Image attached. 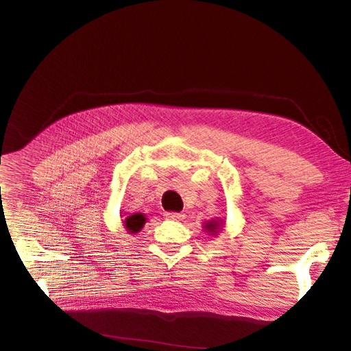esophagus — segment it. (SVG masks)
<instances>
[{
	"instance_id": "obj_1",
	"label": "esophagus",
	"mask_w": 351,
	"mask_h": 351,
	"mask_svg": "<svg viewBox=\"0 0 351 351\" xmlns=\"http://www.w3.org/2000/svg\"><path fill=\"white\" fill-rule=\"evenodd\" d=\"M164 217H166L167 220L180 221V220H184V214H181V213H166V214H164Z\"/></svg>"
}]
</instances>
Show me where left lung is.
Segmentation results:
<instances>
[{"mask_svg":"<svg viewBox=\"0 0 351 351\" xmlns=\"http://www.w3.org/2000/svg\"><path fill=\"white\" fill-rule=\"evenodd\" d=\"M223 223H225L223 220H211V221L204 223L205 232H208L210 235H217L223 228Z\"/></svg>","mask_w":351,"mask_h":351,"instance_id":"8db88e82","label":"left lung"}]
</instances>
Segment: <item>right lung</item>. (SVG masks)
<instances>
[{"mask_svg":"<svg viewBox=\"0 0 351 351\" xmlns=\"http://www.w3.org/2000/svg\"><path fill=\"white\" fill-rule=\"evenodd\" d=\"M146 223V217L143 214H132V215H128L123 220V226L126 228V230H128L130 234H137L140 232V229L143 228V225Z\"/></svg>","mask_w":351,"mask_h":351,"instance_id":"1","label":"right lung"}]
</instances>
